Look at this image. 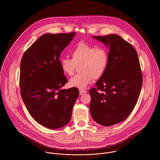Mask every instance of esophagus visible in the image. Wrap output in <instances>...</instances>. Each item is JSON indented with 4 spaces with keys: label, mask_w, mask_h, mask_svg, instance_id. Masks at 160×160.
<instances>
[{
    "label": "esophagus",
    "mask_w": 160,
    "mask_h": 160,
    "mask_svg": "<svg viewBox=\"0 0 160 160\" xmlns=\"http://www.w3.org/2000/svg\"><path fill=\"white\" fill-rule=\"evenodd\" d=\"M86 93H87V91H85V90H83V89H80L79 90V94L80 95H82V94Z\"/></svg>",
    "instance_id": "34e87169"
}]
</instances>
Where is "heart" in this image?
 I'll return each instance as SVG.
<instances>
[{
  "label": "heart",
  "mask_w": 160,
  "mask_h": 160,
  "mask_svg": "<svg viewBox=\"0 0 160 160\" xmlns=\"http://www.w3.org/2000/svg\"><path fill=\"white\" fill-rule=\"evenodd\" d=\"M71 58L60 59V64L63 72L68 76L74 74L76 66L80 65V73L69 81V85L79 89L88 86L93 79L100 78L108 65V53L103 47H97L81 42L71 52Z\"/></svg>",
  "instance_id": "heart-1"
}]
</instances>
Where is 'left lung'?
<instances>
[{"instance_id": "left-lung-1", "label": "left lung", "mask_w": 160, "mask_h": 160, "mask_svg": "<svg viewBox=\"0 0 160 160\" xmlns=\"http://www.w3.org/2000/svg\"><path fill=\"white\" fill-rule=\"evenodd\" d=\"M92 38L110 48L105 71L90 89V112L93 120L110 126L126 119L134 110L142 86L137 52L117 34Z\"/></svg>"}]
</instances>
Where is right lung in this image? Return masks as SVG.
<instances>
[{
	"label": "right lung",
	"mask_w": 160,
	"mask_h": 160,
	"mask_svg": "<svg viewBox=\"0 0 160 160\" xmlns=\"http://www.w3.org/2000/svg\"><path fill=\"white\" fill-rule=\"evenodd\" d=\"M76 32L45 34L24 52L20 86L23 102L32 118L51 129L67 125L79 94L76 88L62 89L68 80L60 64L61 52Z\"/></svg>",
	"instance_id": "add662e5"
}]
</instances>
